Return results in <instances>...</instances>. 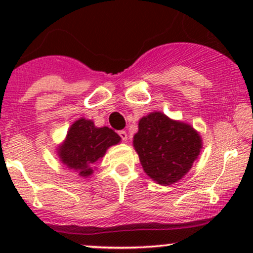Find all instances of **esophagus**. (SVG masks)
Listing matches in <instances>:
<instances>
[{"label":"esophagus","mask_w":253,"mask_h":253,"mask_svg":"<svg viewBox=\"0 0 253 253\" xmlns=\"http://www.w3.org/2000/svg\"><path fill=\"white\" fill-rule=\"evenodd\" d=\"M119 135H120V138L123 139L124 141H126L127 140V136H128V135H127L126 130H119Z\"/></svg>","instance_id":"1"}]
</instances>
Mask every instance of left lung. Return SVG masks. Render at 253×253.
<instances>
[{"instance_id":"obj_1","label":"left lung","mask_w":253,"mask_h":253,"mask_svg":"<svg viewBox=\"0 0 253 253\" xmlns=\"http://www.w3.org/2000/svg\"><path fill=\"white\" fill-rule=\"evenodd\" d=\"M133 146L147 176L158 184L170 185L189 172L202 139L190 125L153 112L139 120Z\"/></svg>"}]
</instances>
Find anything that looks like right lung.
Masks as SVG:
<instances>
[{
    "mask_svg": "<svg viewBox=\"0 0 253 253\" xmlns=\"http://www.w3.org/2000/svg\"><path fill=\"white\" fill-rule=\"evenodd\" d=\"M121 138L109 127H96L91 120L81 118L68 130L66 139L58 147L60 162L78 176L94 172L92 165L101 159L108 147L120 143Z\"/></svg>",
    "mask_w": 253,
    "mask_h": 253,
    "instance_id": "add662e5",
    "label": "right lung"
}]
</instances>
